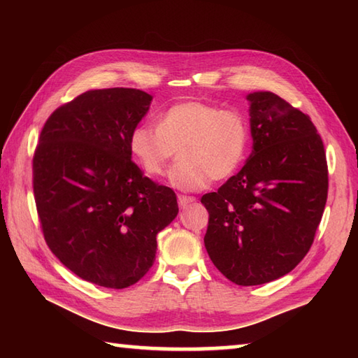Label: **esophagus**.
I'll use <instances>...</instances> for the list:
<instances>
[{
	"label": "esophagus",
	"mask_w": 358,
	"mask_h": 358,
	"mask_svg": "<svg viewBox=\"0 0 358 358\" xmlns=\"http://www.w3.org/2000/svg\"><path fill=\"white\" fill-rule=\"evenodd\" d=\"M195 201V196H187V195H178V204L180 208H187L189 204Z\"/></svg>",
	"instance_id": "1"
}]
</instances>
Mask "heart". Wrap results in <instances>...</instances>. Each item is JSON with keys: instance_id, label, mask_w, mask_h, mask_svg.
Here are the masks:
<instances>
[{"instance_id": "1", "label": "heart", "mask_w": 358, "mask_h": 358, "mask_svg": "<svg viewBox=\"0 0 358 358\" xmlns=\"http://www.w3.org/2000/svg\"><path fill=\"white\" fill-rule=\"evenodd\" d=\"M248 146L245 113L203 101L173 104L158 117L157 127L140 124L129 136V149L150 177H162L178 150L169 185L187 192L199 191L210 178L232 177L245 162Z\"/></svg>"}]
</instances>
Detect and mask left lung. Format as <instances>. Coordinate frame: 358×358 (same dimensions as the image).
Returning <instances> with one entry per match:
<instances>
[{"label": "left lung", "instance_id": "left-lung-1", "mask_svg": "<svg viewBox=\"0 0 358 358\" xmlns=\"http://www.w3.org/2000/svg\"><path fill=\"white\" fill-rule=\"evenodd\" d=\"M252 154L217 192L204 246L232 283L286 275L313 246L328 199L324 146L313 121L272 92L249 94Z\"/></svg>", "mask_w": 358, "mask_h": 358}]
</instances>
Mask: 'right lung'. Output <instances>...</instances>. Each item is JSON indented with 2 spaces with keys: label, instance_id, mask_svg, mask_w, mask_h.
Masks as SVG:
<instances>
[{
  "label": "right lung",
  "instance_id": "add662e5",
  "mask_svg": "<svg viewBox=\"0 0 358 358\" xmlns=\"http://www.w3.org/2000/svg\"><path fill=\"white\" fill-rule=\"evenodd\" d=\"M150 101L138 89L87 90L52 113L35 149L44 240L75 275L103 287L146 275L157 234L178 214L175 192L144 177L129 149Z\"/></svg>",
  "mask_w": 358,
  "mask_h": 358
}]
</instances>
